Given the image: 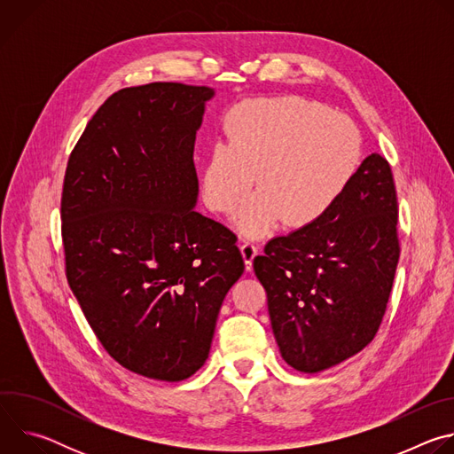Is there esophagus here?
Here are the masks:
<instances>
[{
  "label": "esophagus",
  "instance_id": "obj_1",
  "mask_svg": "<svg viewBox=\"0 0 454 454\" xmlns=\"http://www.w3.org/2000/svg\"><path fill=\"white\" fill-rule=\"evenodd\" d=\"M240 253H242V258H244L246 270L251 271L253 270V258L258 254V247L253 242H249V240H242Z\"/></svg>",
  "mask_w": 454,
  "mask_h": 454
}]
</instances>
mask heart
Segmentation results:
<instances>
[{
  "label": "heart",
  "mask_w": 454,
  "mask_h": 454,
  "mask_svg": "<svg viewBox=\"0 0 454 454\" xmlns=\"http://www.w3.org/2000/svg\"><path fill=\"white\" fill-rule=\"evenodd\" d=\"M363 154L356 123L298 97L237 106L201 170V198L214 212H231L233 228L264 237L284 221L291 230L316 224L354 179Z\"/></svg>",
  "instance_id": "1"
}]
</instances>
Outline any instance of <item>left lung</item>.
Here are the masks:
<instances>
[{
	"label": "left lung",
	"mask_w": 454,
	"mask_h": 454,
	"mask_svg": "<svg viewBox=\"0 0 454 454\" xmlns=\"http://www.w3.org/2000/svg\"><path fill=\"white\" fill-rule=\"evenodd\" d=\"M397 217L392 168L373 153L316 224L271 239L254 256L287 364L317 373L373 340L399 262Z\"/></svg>",
	"instance_id": "1"
}]
</instances>
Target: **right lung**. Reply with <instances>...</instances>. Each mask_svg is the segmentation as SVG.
Here are the masks:
<instances>
[{
    "label": "right lung",
    "mask_w": 454,
    "mask_h": 454,
    "mask_svg": "<svg viewBox=\"0 0 454 454\" xmlns=\"http://www.w3.org/2000/svg\"><path fill=\"white\" fill-rule=\"evenodd\" d=\"M207 86L153 82L111 95L64 176L68 284L107 354L176 382L208 359L215 323L244 273L237 237L200 214L193 145Z\"/></svg>",
    "instance_id": "1"
}]
</instances>
